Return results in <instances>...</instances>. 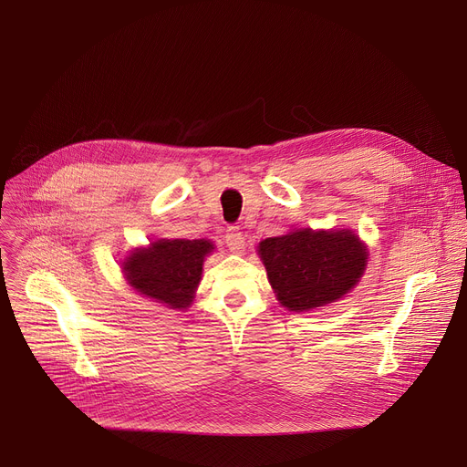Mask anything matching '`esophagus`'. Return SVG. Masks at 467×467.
<instances>
[{"instance_id": "34e87169", "label": "esophagus", "mask_w": 467, "mask_h": 467, "mask_svg": "<svg viewBox=\"0 0 467 467\" xmlns=\"http://www.w3.org/2000/svg\"><path fill=\"white\" fill-rule=\"evenodd\" d=\"M225 242H227V248L233 254H242L244 248H246V240H244V234L240 233L238 227H229L225 233Z\"/></svg>"}]
</instances>
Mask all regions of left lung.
Here are the masks:
<instances>
[{"label":"left lung","mask_w":467,"mask_h":467,"mask_svg":"<svg viewBox=\"0 0 467 467\" xmlns=\"http://www.w3.org/2000/svg\"><path fill=\"white\" fill-rule=\"evenodd\" d=\"M278 301L296 312L333 303L361 278L367 252L350 231L303 229L259 244Z\"/></svg>","instance_id":"8db88e82"}]
</instances>
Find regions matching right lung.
<instances>
[{
	"label": "right lung",
	"instance_id": "right-lung-1",
	"mask_svg": "<svg viewBox=\"0 0 467 467\" xmlns=\"http://www.w3.org/2000/svg\"><path fill=\"white\" fill-rule=\"evenodd\" d=\"M212 250L208 240H159L127 257L125 273L141 296L171 308H187L201 282L204 257Z\"/></svg>",
	"mask_w": 467,
	"mask_h": 467
}]
</instances>
